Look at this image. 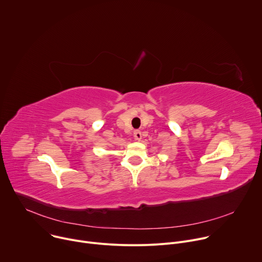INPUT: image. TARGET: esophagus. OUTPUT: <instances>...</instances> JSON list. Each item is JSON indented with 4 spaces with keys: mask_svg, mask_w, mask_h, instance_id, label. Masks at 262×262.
<instances>
[{
    "mask_svg": "<svg viewBox=\"0 0 262 262\" xmlns=\"http://www.w3.org/2000/svg\"><path fill=\"white\" fill-rule=\"evenodd\" d=\"M134 137H135V139H136L137 141H140V140L142 139V134H141V132H140V130H135V132H134Z\"/></svg>",
    "mask_w": 262,
    "mask_h": 262,
    "instance_id": "34e87169",
    "label": "esophagus"
}]
</instances>
